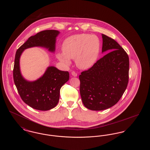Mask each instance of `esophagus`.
I'll list each match as a JSON object with an SVG mask.
<instances>
[{
    "label": "esophagus",
    "instance_id": "34e87169",
    "mask_svg": "<svg viewBox=\"0 0 150 150\" xmlns=\"http://www.w3.org/2000/svg\"><path fill=\"white\" fill-rule=\"evenodd\" d=\"M71 74L72 75L74 76H77V75H78L77 73L76 72L74 71L71 72Z\"/></svg>",
    "mask_w": 150,
    "mask_h": 150
}]
</instances>
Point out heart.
Returning <instances> with one entry per match:
<instances>
[{"label":"heart","instance_id":"1","mask_svg":"<svg viewBox=\"0 0 150 150\" xmlns=\"http://www.w3.org/2000/svg\"><path fill=\"white\" fill-rule=\"evenodd\" d=\"M100 39L95 35L78 34L69 36L62 43V52L57 54L58 59L66 65L70 59L81 69H88L96 62L100 54Z\"/></svg>","mask_w":150,"mask_h":150}]
</instances>
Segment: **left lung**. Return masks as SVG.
I'll use <instances>...</instances> for the list:
<instances>
[{
	"mask_svg": "<svg viewBox=\"0 0 150 150\" xmlns=\"http://www.w3.org/2000/svg\"><path fill=\"white\" fill-rule=\"evenodd\" d=\"M102 52H110L79 75L80 93L87 108L94 111L113 106L121 98L128 84V54L114 39L102 34Z\"/></svg>",
	"mask_w": 150,
	"mask_h": 150,
	"instance_id": "left-lung-1",
	"label": "left lung"
}]
</instances>
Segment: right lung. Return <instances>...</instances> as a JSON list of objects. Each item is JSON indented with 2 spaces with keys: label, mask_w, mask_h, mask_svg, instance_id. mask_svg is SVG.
I'll return each instance as SVG.
<instances>
[{
  "label": "right lung",
  "mask_w": 150,
  "mask_h": 150,
  "mask_svg": "<svg viewBox=\"0 0 150 150\" xmlns=\"http://www.w3.org/2000/svg\"><path fill=\"white\" fill-rule=\"evenodd\" d=\"M59 32L47 30L31 36L17 50L14 59L13 76L15 86L22 100L34 109L47 111L56 107L59 98L60 89L69 80V72L60 71L55 67H49L43 76L29 82L22 78L19 61L24 50L36 46L46 47L50 51L55 50L56 38Z\"/></svg>",
  "instance_id": "add662e5"
}]
</instances>
